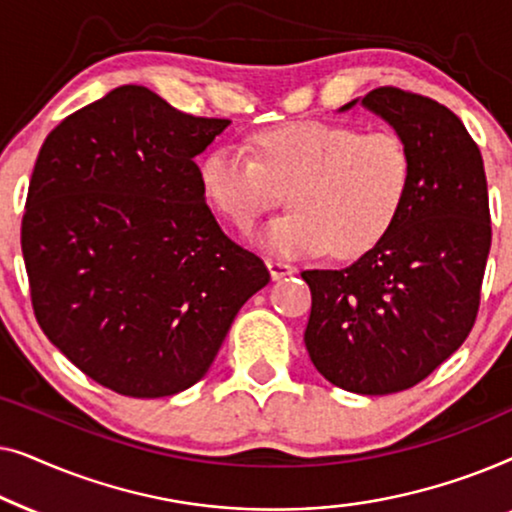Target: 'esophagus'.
I'll return each instance as SVG.
<instances>
[{
	"instance_id": "1",
	"label": "esophagus",
	"mask_w": 512,
	"mask_h": 512,
	"mask_svg": "<svg viewBox=\"0 0 512 512\" xmlns=\"http://www.w3.org/2000/svg\"><path fill=\"white\" fill-rule=\"evenodd\" d=\"M268 270H270V275H272V279H282V277H286V275H293V272H296V265H291V263H286V261H279V258H268Z\"/></svg>"
}]
</instances>
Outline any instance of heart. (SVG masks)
Returning <instances> with one entry per match:
<instances>
[{
	"label": "heart",
	"instance_id": "obj_1",
	"mask_svg": "<svg viewBox=\"0 0 512 512\" xmlns=\"http://www.w3.org/2000/svg\"><path fill=\"white\" fill-rule=\"evenodd\" d=\"M251 149L254 156L233 144L209 149L198 181L209 205L237 228L277 207L286 188L291 212L261 235V244L277 254H366L408 200L412 153L391 128L289 121L258 130Z\"/></svg>",
	"mask_w": 512,
	"mask_h": 512
}]
</instances>
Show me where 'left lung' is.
<instances>
[{
    "mask_svg": "<svg viewBox=\"0 0 512 512\" xmlns=\"http://www.w3.org/2000/svg\"><path fill=\"white\" fill-rule=\"evenodd\" d=\"M361 104L408 142L410 193L359 261L300 272L312 291L305 347L335 387L384 396L415 387L468 338L492 219L480 149L454 111L394 86L370 90Z\"/></svg>",
    "mask_w": 512,
    "mask_h": 512,
    "instance_id": "left-lung-1",
    "label": "left lung"
}]
</instances>
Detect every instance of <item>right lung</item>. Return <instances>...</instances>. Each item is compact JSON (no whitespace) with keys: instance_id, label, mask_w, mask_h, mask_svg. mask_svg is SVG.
I'll use <instances>...</instances> for the list:
<instances>
[{"instance_id":"add662e5","label":"right lung","mask_w":512,"mask_h":512,"mask_svg":"<svg viewBox=\"0 0 512 512\" xmlns=\"http://www.w3.org/2000/svg\"><path fill=\"white\" fill-rule=\"evenodd\" d=\"M228 125L121 86L41 144L20 226L34 317L116 394L193 387L270 282L261 258L223 233L198 181L195 156Z\"/></svg>"}]
</instances>
